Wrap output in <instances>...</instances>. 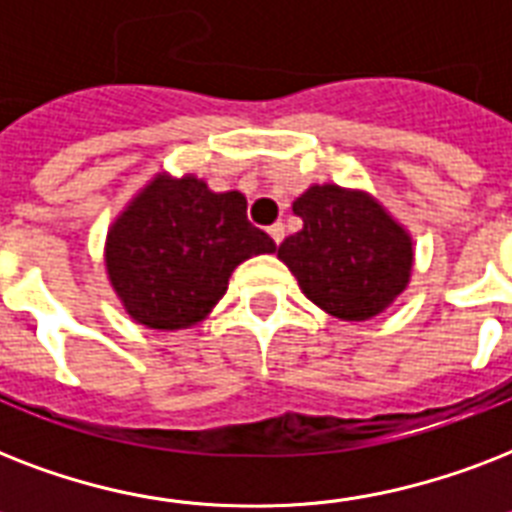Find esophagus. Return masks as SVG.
Wrapping results in <instances>:
<instances>
[{"label":"esophagus","mask_w":512,"mask_h":512,"mask_svg":"<svg viewBox=\"0 0 512 512\" xmlns=\"http://www.w3.org/2000/svg\"><path fill=\"white\" fill-rule=\"evenodd\" d=\"M268 236H271V239L276 241V244H281V241H284V225L273 223L271 228H268Z\"/></svg>","instance_id":"esophagus-1"}]
</instances>
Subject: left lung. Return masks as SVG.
Returning <instances> with one entry per match:
<instances>
[{
    "instance_id": "left-lung-1",
    "label": "left lung",
    "mask_w": 512,
    "mask_h": 512,
    "mask_svg": "<svg viewBox=\"0 0 512 512\" xmlns=\"http://www.w3.org/2000/svg\"><path fill=\"white\" fill-rule=\"evenodd\" d=\"M292 212L303 228L284 239L279 260L324 313L340 321H369L409 287L412 233L377 196L313 183L292 201Z\"/></svg>"
}]
</instances>
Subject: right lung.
<instances>
[{"label": "right lung", "instance_id": "add662e5", "mask_svg": "<svg viewBox=\"0 0 512 512\" xmlns=\"http://www.w3.org/2000/svg\"><path fill=\"white\" fill-rule=\"evenodd\" d=\"M271 252V236L247 220L244 193H215L193 172H156L108 225L103 263L135 324L175 332L207 319L244 260Z\"/></svg>", "mask_w": 512, "mask_h": 512}]
</instances>
